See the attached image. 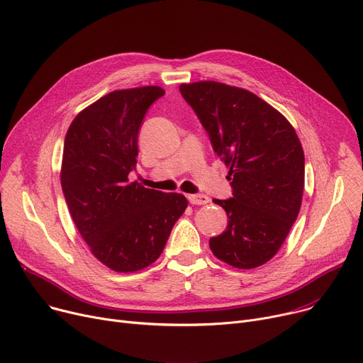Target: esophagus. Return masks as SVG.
<instances>
[{"label": "esophagus", "instance_id": "1", "mask_svg": "<svg viewBox=\"0 0 363 363\" xmlns=\"http://www.w3.org/2000/svg\"><path fill=\"white\" fill-rule=\"evenodd\" d=\"M186 199L192 206H204L210 201V199L203 194H189Z\"/></svg>", "mask_w": 363, "mask_h": 363}]
</instances>
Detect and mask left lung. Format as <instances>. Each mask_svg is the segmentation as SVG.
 <instances>
[{
    "label": "left lung",
    "mask_w": 363,
    "mask_h": 363,
    "mask_svg": "<svg viewBox=\"0 0 363 363\" xmlns=\"http://www.w3.org/2000/svg\"><path fill=\"white\" fill-rule=\"evenodd\" d=\"M197 113L214 152L229 167L228 226L210 238L214 257L235 269L270 261L291 232L302 204L305 156L292 124L247 89L219 82L179 86Z\"/></svg>",
    "instance_id": "left-lung-1"
}]
</instances>
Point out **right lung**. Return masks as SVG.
I'll return each mask as SVG.
<instances>
[{
  "label": "right lung",
  "mask_w": 363,
  "mask_h": 363,
  "mask_svg": "<svg viewBox=\"0 0 363 363\" xmlns=\"http://www.w3.org/2000/svg\"><path fill=\"white\" fill-rule=\"evenodd\" d=\"M163 94L159 86L113 90L79 112L65 134L60 178L71 219L94 258L118 273L153 264L188 207L182 194L128 179L141 121Z\"/></svg>",
  "instance_id": "right-lung-1"
}]
</instances>
